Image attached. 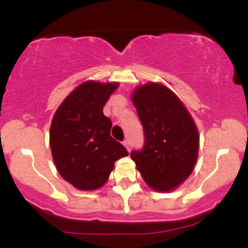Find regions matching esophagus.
Returning <instances> with one entry per match:
<instances>
[{"label":"esophagus","instance_id":"esophagus-1","mask_svg":"<svg viewBox=\"0 0 248 248\" xmlns=\"http://www.w3.org/2000/svg\"><path fill=\"white\" fill-rule=\"evenodd\" d=\"M124 147H126V149L128 150V152H129V149H131V142H129L128 140H126V141H124Z\"/></svg>","mask_w":248,"mask_h":248}]
</instances>
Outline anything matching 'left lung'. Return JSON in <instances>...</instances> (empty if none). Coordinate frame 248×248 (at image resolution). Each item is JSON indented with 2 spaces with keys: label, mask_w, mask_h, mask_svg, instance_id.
I'll return each mask as SVG.
<instances>
[{
  "label": "left lung",
  "mask_w": 248,
  "mask_h": 248,
  "mask_svg": "<svg viewBox=\"0 0 248 248\" xmlns=\"http://www.w3.org/2000/svg\"><path fill=\"white\" fill-rule=\"evenodd\" d=\"M132 102L144 127V147L132 151L147 186L170 192L193 171L198 158L199 134L193 117L179 97L164 85L137 86Z\"/></svg>",
  "instance_id": "1"
}]
</instances>
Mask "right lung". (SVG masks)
I'll return each instance as SVG.
<instances>
[{
  "mask_svg": "<svg viewBox=\"0 0 248 248\" xmlns=\"http://www.w3.org/2000/svg\"><path fill=\"white\" fill-rule=\"evenodd\" d=\"M119 82L89 80L60 104L50 126V149L57 171L79 191L101 188L117 159L128 155L110 136L111 121L103 114Z\"/></svg>",
  "mask_w": 248,
  "mask_h": 248,
  "instance_id": "obj_1",
  "label": "right lung"
}]
</instances>
